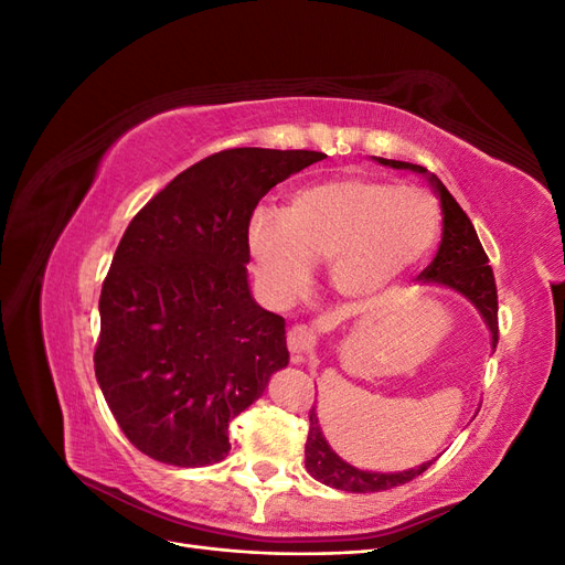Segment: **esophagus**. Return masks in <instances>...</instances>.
Masks as SVG:
<instances>
[{
	"label": "esophagus",
	"instance_id": "34e87169",
	"mask_svg": "<svg viewBox=\"0 0 565 565\" xmlns=\"http://www.w3.org/2000/svg\"><path fill=\"white\" fill-rule=\"evenodd\" d=\"M287 349L289 355H292V363H306V358H311L316 351L313 332L309 328H303V324H297V328H292L287 334Z\"/></svg>",
	"mask_w": 565,
	"mask_h": 565
}]
</instances>
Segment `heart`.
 <instances>
[{"instance_id": "heart-1", "label": "heart", "mask_w": 565, "mask_h": 565, "mask_svg": "<svg viewBox=\"0 0 565 565\" xmlns=\"http://www.w3.org/2000/svg\"><path fill=\"white\" fill-rule=\"evenodd\" d=\"M436 200L391 181L334 177L289 193L287 210L256 207L247 247L266 295L287 301L309 282L311 259L341 297H370L429 256Z\"/></svg>"}]
</instances>
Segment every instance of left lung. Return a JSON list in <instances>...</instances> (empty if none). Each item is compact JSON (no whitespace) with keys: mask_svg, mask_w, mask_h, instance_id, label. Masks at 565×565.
I'll return each mask as SVG.
<instances>
[{"mask_svg":"<svg viewBox=\"0 0 565 565\" xmlns=\"http://www.w3.org/2000/svg\"><path fill=\"white\" fill-rule=\"evenodd\" d=\"M372 160L393 169H409V172L424 177L434 188L436 198L440 200V212H443V237H440L434 262L422 270V276L417 280L422 285L450 289V292L467 299L478 311V316L483 318L486 328L490 330V344L494 349L498 347V287H494L492 268L488 266V256L481 247V241H478L469 216L459 207L448 188L443 185L440 179L431 174L426 167H419L413 162H401V160H386V158H372ZM309 417H311V429H309V438H306V450H303L306 471H309L316 481L330 488L347 490V492L391 490L413 481L415 476H419L422 471H426L434 465L431 459L413 469L386 471V473L358 469L349 465L347 459H341L330 448V443L324 440L320 431L316 405L311 407Z\"/></svg>","mask_w":565,"mask_h":565,"instance_id":"8db88e82","label":"left lung"}]
</instances>
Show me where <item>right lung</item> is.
<instances>
[{
	"instance_id": "obj_1",
	"label": "right lung",
	"mask_w": 565,
	"mask_h": 565,
	"mask_svg": "<svg viewBox=\"0 0 565 565\" xmlns=\"http://www.w3.org/2000/svg\"><path fill=\"white\" fill-rule=\"evenodd\" d=\"M316 150L233 148L188 167L131 218L100 289L96 382L119 429L172 467H210L228 424L287 367L285 318L249 289L247 218Z\"/></svg>"
}]
</instances>
